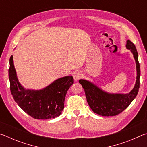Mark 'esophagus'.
<instances>
[{
  "label": "esophagus",
  "instance_id": "34e87169",
  "mask_svg": "<svg viewBox=\"0 0 147 147\" xmlns=\"http://www.w3.org/2000/svg\"><path fill=\"white\" fill-rule=\"evenodd\" d=\"M82 77V74L80 72H76L73 74V78L75 81H78L79 79H80Z\"/></svg>",
  "mask_w": 147,
  "mask_h": 147
}]
</instances>
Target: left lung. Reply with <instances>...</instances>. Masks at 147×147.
Masks as SVG:
<instances>
[{"label":"left lung","instance_id":"8db88e82","mask_svg":"<svg viewBox=\"0 0 147 147\" xmlns=\"http://www.w3.org/2000/svg\"><path fill=\"white\" fill-rule=\"evenodd\" d=\"M126 48L130 50L136 63L137 77L135 86L130 93L126 94H111L102 90L91 82L80 80L86 93L87 102L94 113L102 116H115L121 113L130 105L138 93L140 78V65L138 53L132 42L128 40Z\"/></svg>","mask_w":147,"mask_h":147}]
</instances>
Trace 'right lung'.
I'll use <instances>...</instances> for the list:
<instances>
[{
	"mask_svg": "<svg viewBox=\"0 0 147 147\" xmlns=\"http://www.w3.org/2000/svg\"><path fill=\"white\" fill-rule=\"evenodd\" d=\"M8 73L12 96L24 112L36 119H49L60 115L67 92L74 83L73 76L57 79L40 90L25 89L17 79L13 56L9 58Z\"/></svg>",
	"mask_w": 147,
	"mask_h": 147,
	"instance_id": "add662e5",
	"label": "right lung"
}]
</instances>
